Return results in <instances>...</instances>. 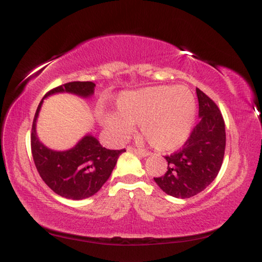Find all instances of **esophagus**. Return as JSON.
I'll use <instances>...</instances> for the list:
<instances>
[{
	"instance_id": "esophagus-1",
	"label": "esophagus",
	"mask_w": 262,
	"mask_h": 262,
	"mask_svg": "<svg viewBox=\"0 0 262 262\" xmlns=\"http://www.w3.org/2000/svg\"><path fill=\"white\" fill-rule=\"evenodd\" d=\"M127 150H129V151H133L137 155H141V156H143V157H147L150 155L148 151H145V150H143V149H136L134 147H130V145L127 148Z\"/></svg>"
}]
</instances>
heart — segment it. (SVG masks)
Listing matches in <instances>:
<instances>
[{"instance_id": "1", "label": "heart", "mask_w": 262, "mask_h": 262, "mask_svg": "<svg viewBox=\"0 0 262 262\" xmlns=\"http://www.w3.org/2000/svg\"><path fill=\"white\" fill-rule=\"evenodd\" d=\"M195 112L194 97L184 85H158L122 94L118 114H107L104 125L125 139L133 123H141V133L151 147L173 150L187 139Z\"/></svg>"}]
</instances>
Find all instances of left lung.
Masks as SVG:
<instances>
[{"label": "left lung", "instance_id": "8db88e82", "mask_svg": "<svg viewBox=\"0 0 262 262\" xmlns=\"http://www.w3.org/2000/svg\"><path fill=\"white\" fill-rule=\"evenodd\" d=\"M200 121L179 151L165 156L167 171L154 178L163 192L190 198L212 183L221 170L225 151V123L219 106L196 89Z\"/></svg>", "mask_w": 262, "mask_h": 262}]
</instances>
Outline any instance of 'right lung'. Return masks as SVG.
Instances as JSON below:
<instances>
[{
  "label": "right lung",
  "mask_w": 262,
  "mask_h": 262,
  "mask_svg": "<svg viewBox=\"0 0 262 262\" xmlns=\"http://www.w3.org/2000/svg\"><path fill=\"white\" fill-rule=\"evenodd\" d=\"M95 86L92 82H69L52 89L43 98L55 92H72L89 97L94 94ZM41 104L42 100L34 114L31 132V151L39 174L48 187L62 198L82 200L92 196L110 178L118 157L125 149L103 148L99 141L91 135L84 136L67 151L46 148L35 135V121Z\"/></svg>",
  "instance_id": "obj_1"
}]
</instances>
